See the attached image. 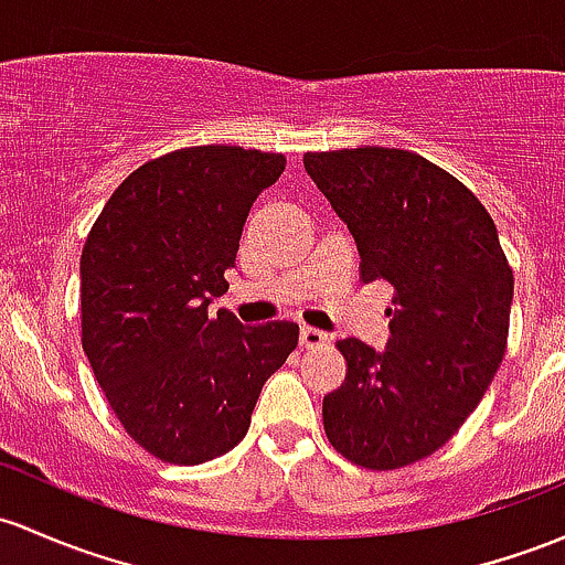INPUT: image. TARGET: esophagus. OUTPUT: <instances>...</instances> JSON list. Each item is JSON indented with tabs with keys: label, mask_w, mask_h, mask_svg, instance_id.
Returning <instances> with one entry per match:
<instances>
[{
	"label": "esophagus",
	"mask_w": 565,
	"mask_h": 565,
	"mask_svg": "<svg viewBox=\"0 0 565 565\" xmlns=\"http://www.w3.org/2000/svg\"><path fill=\"white\" fill-rule=\"evenodd\" d=\"M326 342H329V333L312 329V326H305V329H301V348L305 350H318L323 348Z\"/></svg>",
	"instance_id": "obj_1"
}]
</instances>
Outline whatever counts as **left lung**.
Here are the masks:
<instances>
[{
    "label": "left lung",
    "instance_id": "1",
    "mask_svg": "<svg viewBox=\"0 0 565 565\" xmlns=\"http://www.w3.org/2000/svg\"><path fill=\"white\" fill-rule=\"evenodd\" d=\"M305 169L361 253V280L393 288L385 353L350 337L342 387L323 398L331 447L393 471L445 447L507 353L514 275L482 202L412 150L305 153Z\"/></svg>",
    "mask_w": 565,
    "mask_h": 565
}]
</instances>
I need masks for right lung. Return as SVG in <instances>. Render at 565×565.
Returning <instances> with one entry per match:
<instances>
[{"label":"right lung","instance_id":"obj_1","mask_svg":"<svg viewBox=\"0 0 565 565\" xmlns=\"http://www.w3.org/2000/svg\"><path fill=\"white\" fill-rule=\"evenodd\" d=\"M282 169V153L236 145L172 150L115 188L83 245V350L120 426L163 463L234 450L299 344L290 320L207 315L228 290L247 212Z\"/></svg>","mask_w":565,"mask_h":565}]
</instances>
